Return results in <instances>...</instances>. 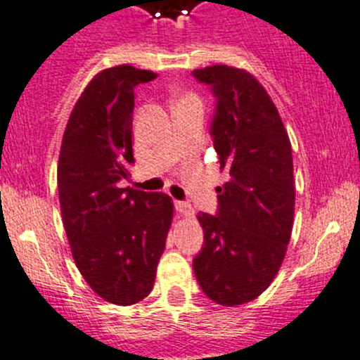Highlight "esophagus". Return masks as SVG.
Wrapping results in <instances>:
<instances>
[{"mask_svg": "<svg viewBox=\"0 0 360 360\" xmlns=\"http://www.w3.org/2000/svg\"><path fill=\"white\" fill-rule=\"evenodd\" d=\"M175 208H176V212L180 213V215L188 217V219L194 215V208H192L191 202H187V201H175Z\"/></svg>", "mask_w": 360, "mask_h": 360, "instance_id": "obj_1", "label": "esophagus"}]
</instances>
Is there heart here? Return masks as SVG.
Listing matches in <instances>:
<instances>
[{
    "instance_id": "heart-1",
    "label": "heart",
    "mask_w": 360,
    "mask_h": 360,
    "mask_svg": "<svg viewBox=\"0 0 360 360\" xmlns=\"http://www.w3.org/2000/svg\"><path fill=\"white\" fill-rule=\"evenodd\" d=\"M185 98H192V96H185ZM185 98H181V99H185Z\"/></svg>"
}]
</instances>
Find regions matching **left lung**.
Here are the masks:
<instances>
[{"mask_svg": "<svg viewBox=\"0 0 360 360\" xmlns=\"http://www.w3.org/2000/svg\"><path fill=\"white\" fill-rule=\"evenodd\" d=\"M217 98L213 147L229 181L217 187L215 215L198 213L205 245L194 257L202 292L222 306L261 296L278 273L294 224L289 134L275 103L245 70L215 64L192 71Z\"/></svg>", "mask_w": 360, "mask_h": 360, "instance_id": "8db88e82", "label": "left lung"}]
</instances>
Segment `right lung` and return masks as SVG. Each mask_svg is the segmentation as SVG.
<instances>
[{
  "label": "right lung",
  "instance_id": "1",
  "mask_svg": "<svg viewBox=\"0 0 360 360\" xmlns=\"http://www.w3.org/2000/svg\"><path fill=\"white\" fill-rule=\"evenodd\" d=\"M155 77L129 64L99 71L71 112L59 152L60 213L75 264L99 297L119 306L154 289L173 220L168 194L119 187L134 162V87Z\"/></svg>",
  "mask_w": 360,
  "mask_h": 360
}]
</instances>
